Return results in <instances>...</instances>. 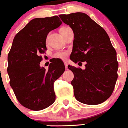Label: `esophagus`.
I'll return each mask as SVG.
<instances>
[{
    "label": "esophagus",
    "mask_w": 128,
    "mask_h": 128,
    "mask_svg": "<svg viewBox=\"0 0 128 128\" xmlns=\"http://www.w3.org/2000/svg\"><path fill=\"white\" fill-rule=\"evenodd\" d=\"M64 64H65V68H66V69H67V68H68V63H67V62H64Z\"/></svg>",
    "instance_id": "34e87169"
}]
</instances>
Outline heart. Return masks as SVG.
I'll list each match as a JSON object with an SVG mask.
<instances>
[{
  "instance_id": "obj_1",
  "label": "heart",
  "mask_w": 128,
  "mask_h": 128,
  "mask_svg": "<svg viewBox=\"0 0 128 128\" xmlns=\"http://www.w3.org/2000/svg\"><path fill=\"white\" fill-rule=\"evenodd\" d=\"M66 28H67V27H62V28H61L60 29V32H61L62 31H63ZM54 56L55 58H60L62 59V60H64V59L66 58V56H67V53H66V52L64 51H59L55 53Z\"/></svg>"
}]
</instances>
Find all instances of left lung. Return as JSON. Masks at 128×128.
<instances>
[{"label": "left lung", "mask_w": 128, "mask_h": 128, "mask_svg": "<svg viewBox=\"0 0 128 128\" xmlns=\"http://www.w3.org/2000/svg\"><path fill=\"white\" fill-rule=\"evenodd\" d=\"M74 34L70 60L86 62L85 68L68 65L76 99L86 104L102 103L112 94L117 81V52L104 29L83 13L59 15Z\"/></svg>", "instance_id": "left-lung-1"}]
</instances>
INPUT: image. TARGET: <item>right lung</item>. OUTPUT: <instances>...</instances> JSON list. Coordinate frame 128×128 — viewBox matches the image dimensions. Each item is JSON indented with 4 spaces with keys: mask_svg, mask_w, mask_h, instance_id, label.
I'll list each match as a JSON object with an SVG mask.
<instances>
[{
    "mask_svg": "<svg viewBox=\"0 0 128 128\" xmlns=\"http://www.w3.org/2000/svg\"><path fill=\"white\" fill-rule=\"evenodd\" d=\"M61 24L58 16L32 19L15 35L8 56L10 86L18 102L31 110H44L55 101L54 83L65 71L64 63L51 59L48 70L40 63L47 34Z\"/></svg>",
    "mask_w": 128,
    "mask_h": 128,
    "instance_id": "obj_1",
    "label": "right lung"
}]
</instances>
